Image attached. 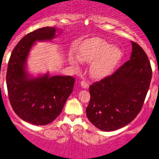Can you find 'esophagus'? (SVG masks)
<instances>
[{"instance_id":"obj_1","label":"esophagus","mask_w":159,"mask_h":159,"mask_svg":"<svg viewBox=\"0 0 159 159\" xmlns=\"http://www.w3.org/2000/svg\"><path fill=\"white\" fill-rule=\"evenodd\" d=\"M81 86L82 87L83 89H89V83L85 82V81H82L81 82Z\"/></svg>"}]
</instances>
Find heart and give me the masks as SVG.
I'll return each instance as SVG.
<instances>
[{"label":"heart","mask_w":159,"mask_h":159,"mask_svg":"<svg viewBox=\"0 0 159 159\" xmlns=\"http://www.w3.org/2000/svg\"><path fill=\"white\" fill-rule=\"evenodd\" d=\"M77 53L81 62L91 63L89 72L95 79H102L112 74L123 57L121 48L98 38L83 41L78 45ZM69 61L74 67L78 68L79 62L77 58L70 56Z\"/></svg>","instance_id":"heart-1"}]
</instances>
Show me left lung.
<instances>
[{
    "mask_svg": "<svg viewBox=\"0 0 159 159\" xmlns=\"http://www.w3.org/2000/svg\"><path fill=\"white\" fill-rule=\"evenodd\" d=\"M131 44L129 60L89 87L86 115L102 131H115L129 124L140 113L149 89L152 77L149 59L139 44Z\"/></svg>",
    "mask_w": 159,
    "mask_h": 159,
    "instance_id": "8db88e82",
    "label": "left lung"
}]
</instances>
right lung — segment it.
<instances>
[{
    "instance_id": "obj_1",
    "label": "right lung",
    "mask_w": 159,
    "mask_h": 159,
    "mask_svg": "<svg viewBox=\"0 0 159 159\" xmlns=\"http://www.w3.org/2000/svg\"><path fill=\"white\" fill-rule=\"evenodd\" d=\"M56 32L61 31L47 26L26 34L8 61L6 83L13 111L23 121L36 125L49 124L60 115L75 81L71 76H50L48 72L34 77L26 70L31 48L36 42L52 41Z\"/></svg>"
}]
</instances>
